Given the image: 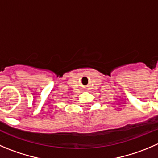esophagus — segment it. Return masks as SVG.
<instances>
[{
	"mask_svg": "<svg viewBox=\"0 0 158 158\" xmlns=\"http://www.w3.org/2000/svg\"><path fill=\"white\" fill-rule=\"evenodd\" d=\"M83 89H84V91H86L87 90H88V88H87V87H85V88H84Z\"/></svg>",
	"mask_w": 158,
	"mask_h": 158,
	"instance_id": "obj_1",
	"label": "esophagus"
}]
</instances>
